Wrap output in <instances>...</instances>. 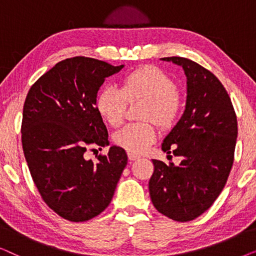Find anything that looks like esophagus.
Returning <instances> with one entry per match:
<instances>
[{"label":"esophagus","mask_w":256,"mask_h":256,"mask_svg":"<svg viewBox=\"0 0 256 256\" xmlns=\"http://www.w3.org/2000/svg\"><path fill=\"white\" fill-rule=\"evenodd\" d=\"M138 158H140V156L135 155V154H132V152H128V160H136Z\"/></svg>","instance_id":"obj_1"}]
</instances>
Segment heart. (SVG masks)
<instances>
[{"label":"heart","instance_id":"obj_1","mask_svg":"<svg viewBox=\"0 0 256 256\" xmlns=\"http://www.w3.org/2000/svg\"><path fill=\"white\" fill-rule=\"evenodd\" d=\"M176 90V84L169 76L154 66H146L126 76L120 88L104 86L98 94L96 107L107 124L118 127L124 120L127 101L146 99L141 118L152 120L162 128H169L180 110ZM156 138L155 126L152 121H146L124 126L114 134V142L129 152L141 154Z\"/></svg>","mask_w":256,"mask_h":256}]
</instances>
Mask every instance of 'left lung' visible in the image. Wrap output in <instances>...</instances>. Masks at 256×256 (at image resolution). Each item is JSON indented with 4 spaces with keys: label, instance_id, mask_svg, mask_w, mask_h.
<instances>
[{
    "label": "left lung",
    "instance_id": "8db88e82",
    "mask_svg": "<svg viewBox=\"0 0 256 256\" xmlns=\"http://www.w3.org/2000/svg\"><path fill=\"white\" fill-rule=\"evenodd\" d=\"M183 68L186 104L180 121L162 143L166 154L182 157L180 166L152 160L149 194L157 211L185 222L202 214L225 186L234 160L238 121L232 101L219 79L183 57L162 58Z\"/></svg>",
    "mask_w": 256,
    "mask_h": 256
}]
</instances>
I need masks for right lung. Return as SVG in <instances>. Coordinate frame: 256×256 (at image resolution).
<instances>
[{"instance_id": "right-lung-1", "label": "right lung", "mask_w": 256, "mask_h": 256, "mask_svg": "<svg viewBox=\"0 0 256 256\" xmlns=\"http://www.w3.org/2000/svg\"><path fill=\"white\" fill-rule=\"evenodd\" d=\"M122 68L65 59L31 86L24 102L22 146L31 177L48 208L70 222L104 211L127 166V154L116 146L96 160L85 155L90 146H110L96 101L104 79Z\"/></svg>"}]
</instances>
